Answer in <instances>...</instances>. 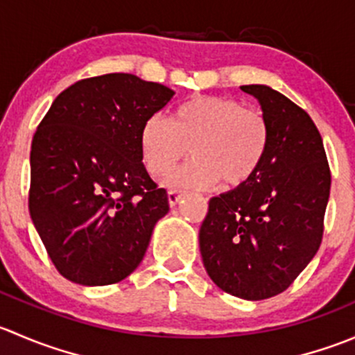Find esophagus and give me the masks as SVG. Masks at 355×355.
Wrapping results in <instances>:
<instances>
[{"instance_id": "1", "label": "esophagus", "mask_w": 355, "mask_h": 355, "mask_svg": "<svg viewBox=\"0 0 355 355\" xmlns=\"http://www.w3.org/2000/svg\"><path fill=\"white\" fill-rule=\"evenodd\" d=\"M180 199H182L180 192H177V191H168V202H170L171 207L177 206L178 200H180Z\"/></svg>"}]
</instances>
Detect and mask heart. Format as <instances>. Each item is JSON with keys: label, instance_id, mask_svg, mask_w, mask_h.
Wrapping results in <instances>:
<instances>
[{"label": "heart", "instance_id": "obj_1", "mask_svg": "<svg viewBox=\"0 0 355 355\" xmlns=\"http://www.w3.org/2000/svg\"><path fill=\"white\" fill-rule=\"evenodd\" d=\"M268 146L264 114L223 96L191 98L175 110L171 121L153 114L139 135L142 163L153 177L170 171L191 149L194 159L164 180L173 189H209L218 182L241 187L259 171Z\"/></svg>", "mask_w": 355, "mask_h": 355}]
</instances>
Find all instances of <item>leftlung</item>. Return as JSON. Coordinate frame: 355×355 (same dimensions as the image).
<instances>
[{"label": "left lung", "mask_w": 355, "mask_h": 355, "mask_svg": "<svg viewBox=\"0 0 355 355\" xmlns=\"http://www.w3.org/2000/svg\"><path fill=\"white\" fill-rule=\"evenodd\" d=\"M241 89L259 101L270 146L247 184L209 200L199 247L218 287L263 300L287 290L320 249L331 173L306 111L268 85Z\"/></svg>", "instance_id": "1"}]
</instances>
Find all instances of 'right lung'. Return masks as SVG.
Instances as JSON below:
<instances>
[{
    "mask_svg": "<svg viewBox=\"0 0 355 355\" xmlns=\"http://www.w3.org/2000/svg\"><path fill=\"white\" fill-rule=\"evenodd\" d=\"M173 94L137 75H99L65 89L39 123L28 211L67 280L111 285L141 264L170 206L146 171L139 135Z\"/></svg>",
    "mask_w": 355,
    "mask_h": 355,
    "instance_id": "1",
    "label": "right lung"
}]
</instances>
